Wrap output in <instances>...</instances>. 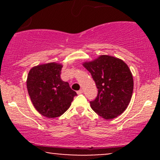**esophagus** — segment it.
I'll return each instance as SVG.
<instances>
[{
    "label": "esophagus",
    "instance_id": "obj_1",
    "mask_svg": "<svg viewBox=\"0 0 160 160\" xmlns=\"http://www.w3.org/2000/svg\"><path fill=\"white\" fill-rule=\"evenodd\" d=\"M77 93H78V95H80V94H82V89H80V90L77 92Z\"/></svg>",
    "mask_w": 160,
    "mask_h": 160
}]
</instances>
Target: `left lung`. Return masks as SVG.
<instances>
[{
	"instance_id": "obj_1",
	"label": "left lung",
	"mask_w": 160,
	"mask_h": 160,
	"mask_svg": "<svg viewBox=\"0 0 160 160\" xmlns=\"http://www.w3.org/2000/svg\"><path fill=\"white\" fill-rule=\"evenodd\" d=\"M90 72L98 95L90 102L92 109L104 120L114 119L128 107L132 96L134 81L129 68L122 59L102 55L82 63Z\"/></svg>"
}]
</instances>
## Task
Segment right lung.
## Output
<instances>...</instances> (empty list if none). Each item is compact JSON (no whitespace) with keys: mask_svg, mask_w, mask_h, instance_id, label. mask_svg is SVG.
<instances>
[{"mask_svg":"<svg viewBox=\"0 0 160 160\" xmlns=\"http://www.w3.org/2000/svg\"><path fill=\"white\" fill-rule=\"evenodd\" d=\"M63 65L56 62L33 67L27 78V89L31 100L43 117L56 118L71 106L76 92L60 78Z\"/></svg>","mask_w":160,"mask_h":160,"instance_id":"obj_1","label":"right lung"}]
</instances>
